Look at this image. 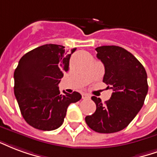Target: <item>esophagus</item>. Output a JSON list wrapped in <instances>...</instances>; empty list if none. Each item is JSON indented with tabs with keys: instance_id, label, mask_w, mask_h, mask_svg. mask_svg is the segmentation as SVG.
<instances>
[{
	"instance_id": "obj_1",
	"label": "esophagus",
	"mask_w": 157,
	"mask_h": 157,
	"mask_svg": "<svg viewBox=\"0 0 157 157\" xmlns=\"http://www.w3.org/2000/svg\"><path fill=\"white\" fill-rule=\"evenodd\" d=\"M82 98H83V99H90V94H82Z\"/></svg>"
}]
</instances>
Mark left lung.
<instances>
[{
  "mask_svg": "<svg viewBox=\"0 0 157 157\" xmlns=\"http://www.w3.org/2000/svg\"><path fill=\"white\" fill-rule=\"evenodd\" d=\"M95 50L105 66L103 82L113 93L105 104L93 96L96 110L85 121L96 132L115 133L124 129L142 108L148 92L147 74L137 58L123 48L101 46Z\"/></svg>",
  "mask_w": 157,
  "mask_h": 157,
  "instance_id": "1",
  "label": "left lung"
}]
</instances>
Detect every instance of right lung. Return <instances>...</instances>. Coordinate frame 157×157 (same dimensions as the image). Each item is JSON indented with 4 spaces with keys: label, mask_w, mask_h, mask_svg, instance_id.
Returning <instances> with one entry per match:
<instances>
[{
    "label": "right lung",
    "mask_w": 157,
    "mask_h": 157,
    "mask_svg": "<svg viewBox=\"0 0 157 157\" xmlns=\"http://www.w3.org/2000/svg\"><path fill=\"white\" fill-rule=\"evenodd\" d=\"M71 53L64 47L45 44L22 56L14 72V94L24 120L41 130H53L63 123L68 105L79 93L61 94L58 83L69 68Z\"/></svg>",
    "instance_id": "add662e5"
}]
</instances>
